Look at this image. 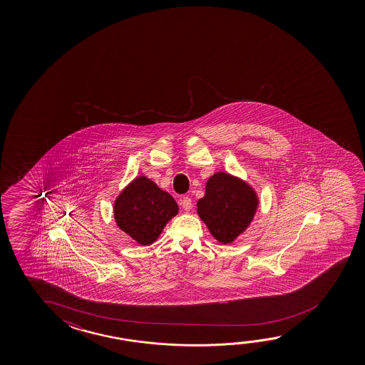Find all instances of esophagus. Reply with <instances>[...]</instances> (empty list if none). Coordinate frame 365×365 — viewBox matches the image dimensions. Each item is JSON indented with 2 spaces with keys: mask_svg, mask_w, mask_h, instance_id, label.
<instances>
[{
  "mask_svg": "<svg viewBox=\"0 0 365 365\" xmlns=\"http://www.w3.org/2000/svg\"><path fill=\"white\" fill-rule=\"evenodd\" d=\"M180 205L185 211H190L192 209V200L190 197H183L180 200Z\"/></svg>",
  "mask_w": 365,
  "mask_h": 365,
  "instance_id": "obj_1",
  "label": "esophagus"
}]
</instances>
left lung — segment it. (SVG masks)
Listing matches in <instances>:
<instances>
[{"label":"left lung","mask_w":365,"mask_h":365,"mask_svg":"<svg viewBox=\"0 0 365 365\" xmlns=\"http://www.w3.org/2000/svg\"><path fill=\"white\" fill-rule=\"evenodd\" d=\"M258 203L257 193L247 182L216 172L207 180L205 196L197 201V214L217 242L229 245L251 225Z\"/></svg>","instance_id":"1"}]
</instances>
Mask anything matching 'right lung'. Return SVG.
<instances>
[{"mask_svg": "<svg viewBox=\"0 0 365 365\" xmlns=\"http://www.w3.org/2000/svg\"><path fill=\"white\" fill-rule=\"evenodd\" d=\"M178 205L167 191L145 175L125 185L114 201V220L138 245H153L168 221L178 214Z\"/></svg>", "mask_w": 365, "mask_h": 365, "instance_id": "right-lung-1", "label": "right lung"}]
</instances>
